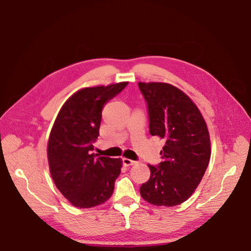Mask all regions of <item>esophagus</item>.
I'll list each match as a JSON object with an SVG mask.
<instances>
[{"mask_svg":"<svg viewBox=\"0 0 251 251\" xmlns=\"http://www.w3.org/2000/svg\"><path fill=\"white\" fill-rule=\"evenodd\" d=\"M123 165H125V166H131V165H135L137 162L136 161H132V159L129 158H123Z\"/></svg>","mask_w":251,"mask_h":251,"instance_id":"obj_1","label":"esophagus"}]
</instances>
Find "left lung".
<instances>
[{"mask_svg": "<svg viewBox=\"0 0 251 251\" xmlns=\"http://www.w3.org/2000/svg\"><path fill=\"white\" fill-rule=\"evenodd\" d=\"M149 112L152 136L165 141L162 162L149 164L150 179L140 186L142 199L155 206L182 204L200 184L210 159L204 117L182 90L167 83H138Z\"/></svg>", "mask_w": 251, "mask_h": 251, "instance_id": "obj_1", "label": "left lung"}]
</instances>
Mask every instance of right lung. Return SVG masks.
<instances>
[{
	"instance_id": "right-lung-1",
	"label": "right lung",
	"mask_w": 251,
	"mask_h": 251,
	"mask_svg": "<svg viewBox=\"0 0 251 251\" xmlns=\"http://www.w3.org/2000/svg\"><path fill=\"white\" fill-rule=\"evenodd\" d=\"M127 82L78 90L62 105L52 126L49 145L51 178L73 206L92 208L103 204L114 191L122 159L94 154L105 103Z\"/></svg>"
}]
</instances>
